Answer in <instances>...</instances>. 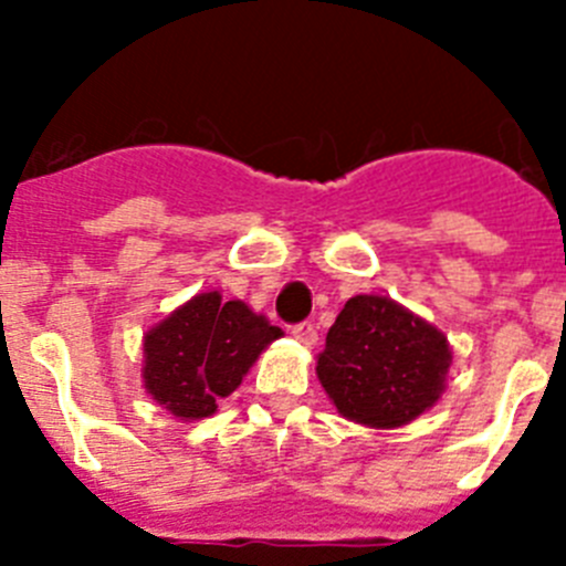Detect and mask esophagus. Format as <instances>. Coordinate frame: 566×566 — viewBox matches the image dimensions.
Here are the masks:
<instances>
[{
  "label": "esophagus",
  "instance_id": "1",
  "mask_svg": "<svg viewBox=\"0 0 566 566\" xmlns=\"http://www.w3.org/2000/svg\"><path fill=\"white\" fill-rule=\"evenodd\" d=\"M292 334H294V339H300V343L308 345V348L317 343V326H314V323H308V319H303V323L292 326Z\"/></svg>",
  "mask_w": 566,
  "mask_h": 566
}]
</instances>
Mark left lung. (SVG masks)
I'll return each instance as SVG.
<instances>
[{
    "label": "left lung",
    "mask_w": 566,
    "mask_h": 566,
    "mask_svg": "<svg viewBox=\"0 0 566 566\" xmlns=\"http://www.w3.org/2000/svg\"><path fill=\"white\" fill-rule=\"evenodd\" d=\"M448 365L442 332L394 300L357 294L328 328L317 377L343 417L399 428L437 402Z\"/></svg>",
    "instance_id": "left-lung-1"
}]
</instances>
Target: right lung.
Listing matches in <instances>:
<instances>
[{
	"mask_svg": "<svg viewBox=\"0 0 566 566\" xmlns=\"http://www.w3.org/2000/svg\"><path fill=\"white\" fill-rule=\"evenodd\" d=\"M280 334L240 300L198 294L144 337V385L175 417H209Z\"/></svg>",
	"mask_w": 566,
	"mask_h": 566,
	"instance_id": "add662e5",
	"label": "right lung"
}]
</instances>
